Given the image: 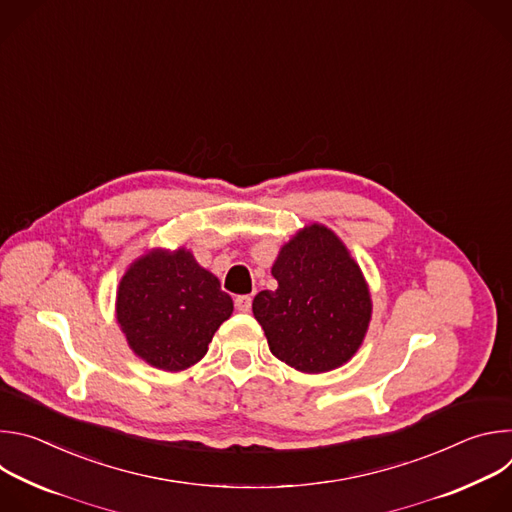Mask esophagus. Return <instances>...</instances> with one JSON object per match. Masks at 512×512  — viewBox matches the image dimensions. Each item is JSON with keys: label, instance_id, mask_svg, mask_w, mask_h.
Returning <instances> with one entry per match:
<instances>
[{"label": "esophagus", "instance_id": "1", "mask_svg": "<svg viewBox=\"0 0 512 512\" xmlns=\"http://www.w3.org/2000/svg\"><path fill=\"white\" fill-rule=\"evenodd\" d=\"M251 304H253V298L251 296H237L235 298V306L239 312H249L251 310Z\"/></svg>", "mask_w": 512, "mask_h": 512}]
</instances>
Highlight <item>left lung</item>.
Here are the masks:
<instances>
[{"mask_svg":"<svg viewBox=\"0 0 512 512\" xmlns=\"http://www.w3.org/2000/svg\"><path fill=\"white\" fill-rule=\"evenodd\" d=\"M277 289L259 291L253 316L275 358L318 375L346 364L367 336L369 283L340 237L312 223L281 249L271 267Z\"/></svg>","mask_w":512,"mask_h":512,"instance_id":"left-lung-1","label":"left lung"}]
</instances>
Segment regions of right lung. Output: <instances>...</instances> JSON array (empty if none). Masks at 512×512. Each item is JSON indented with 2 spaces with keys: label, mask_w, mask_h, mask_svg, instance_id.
Here are the masks:
<instances>
[{
  "label": "right lung",
  "mask_w": 512,
  "mask_h": 512,
  "mask_svg": "<svg viewBox=\"0 0 512 512\" xmlns=\"http://www.w3.org/2000/svg\"><path fill=\"white\" fill-rule=\"evenodd\" d=\"M115 314L135 356L178 373L206 354L214 332L231 318L233 300L188 249H150L123 273Z\"/></svg>",
  "instance_id": "obj_1"
}]
</instances>
